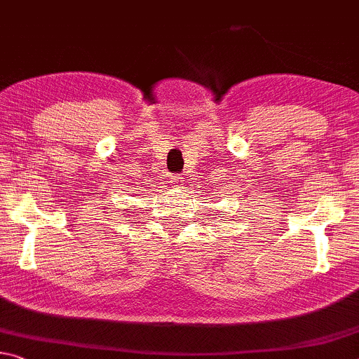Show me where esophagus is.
<instances>
[{
  "label": "esophagus",
  "instance_id": "34e87169",
  "mask_svg": "<svg viewBox=\"0 0 359 359\" xmlns=\"http://www.w3.org/2000/svg\"><path fill=\"white\" fill-rule=\"evenodd\" d=\"M182 179H184V177H180V175H172V179H170V182H172V184H174L175 187H177V189H180Z\"/></svg>",
  "mask_w": 359,
  "mask_h": 359
}]
</instances>
